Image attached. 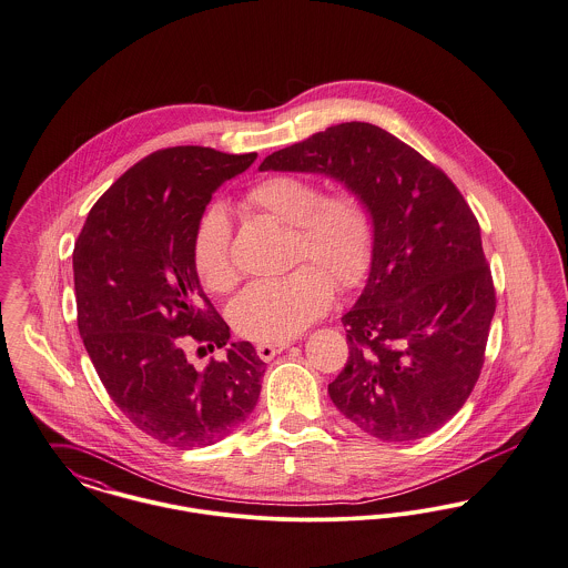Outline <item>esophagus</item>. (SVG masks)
<instances>
[{"label": "esophagus", "mask_w": 568, "mask_h": 568, "mask_svg": "<svg viewBox=\"0 0 568 568\" xmlns=\"http://www.w3.org/2000/svg\"><path fill=\"white\" fill-rule=\"evenodd\" d=\"M290 347V341H278V343H260L257 345V354L262 361H272L276 354L285 352Z\"/></svg>", "instance_id": "obj_1"}]
</instances>
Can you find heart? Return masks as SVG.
Listing matches in <instances>:
<instances>
[{
    "mask_svg": "<svg viewBox=\"0 0 568 568\" xmlns=\"http://www.w3.org/2000/svg\"><path fill=\"white\" fill-rule=\"evenodd\" d=\"M246 203L292 225L294 262L313 264L253 281L232 302L230 317L235 331L251 341H290L328 311L334 296L331 275L343 290L365 281L375 246L373 219L356 193L322 195L317 182L294 173L260 180L246 191ZM191 260L205 290L221 294L234 287L232 221L221 203L201 214L191 240Z\"/></svg>",
    "mask_w": 568,
    "mask_h": 568,
    "instance_id": "heart-1",
    "label": "heart"
}]
</instances>
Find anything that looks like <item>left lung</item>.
<instances>
[{
	"label": "left lung",
	"mask_w": 568,
	"mask_h": 568,
	"mask_svg": "<svg viewBox=\"0 0 568 568\" xmlns=\"http://www.w3.org/2000/svg\"><path fill=\"white\" fill-rule=\"evenodd\" d=\"M260 171L320 173L371 212L367 285L341 317L349 358L336 409L384 442L437 432L466 403L496 313L480 227L442 169L395 134L345 122L272 152Z\"/></svg>",
	"instance_id": "left-lung-1"
}]
</instances>
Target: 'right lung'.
<instances>
[{"mask_svg": "<svg viewBox=\"0 0 568 568\" xmlns=\"http://www.w3.org/2000/svg\"><path fill=\"white\" fill-rule=\"evenodd\" d=\"M257 159L201 145L159 150L94 203L72 253L77 324L109 397L136 429L178 446H210L255 409L266 363L201 290L195 225L214 191ZM229 346L193 368L185 347Z\"/></svg>", "mask_w": 568, "mask_h": 568, "instance_id": "right-lung-1", "label": "right lung"}]
</instances>
